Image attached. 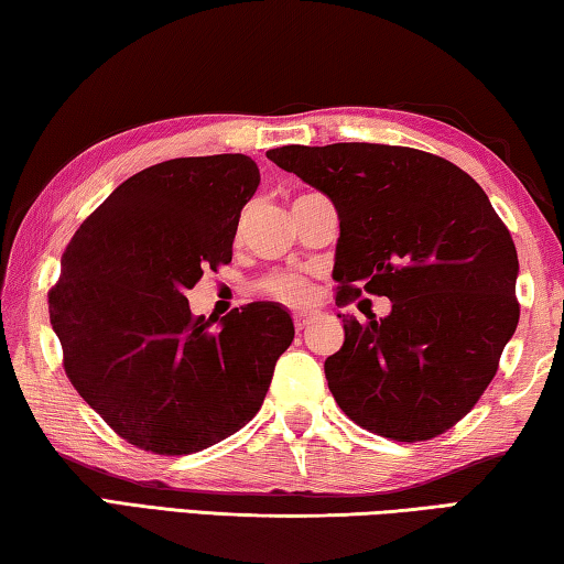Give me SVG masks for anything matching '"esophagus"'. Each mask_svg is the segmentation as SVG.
<instances>
[{
  "label": "esophagus",
  "mask_w": 564,
  "mask_h": 564,
  "mask_svg": "<svg viewBox=\"0 0 564 564\" xmlns=\"http://www.w3.org/2000/svg\"><path fill=\"white\" fill-rule=\"evenodd\" d=\"M311 321H313V313H308V311H305V313H295V316H293V326H295V330H305V328L311 326Z\"/></svg>",
  "instance_id": "34e87169"
}]
</instances>
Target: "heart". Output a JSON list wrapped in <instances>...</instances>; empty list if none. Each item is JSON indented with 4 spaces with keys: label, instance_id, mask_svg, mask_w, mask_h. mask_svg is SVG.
<instances>
[{
    "label": "heart",
    "instance_id": "heart-1",
    "mask_svg": "<svg viewBox=\"0 0 564 564\" xmlns=\"http://www.w3.org/2000/svg\"><path fill=\"white\" fill-rule=\"evenodd\" d=\"M259 291L283 305H305L313 299V285L299 273H271L259 283Z\"/></svg>",
    "mask_w": 564,
    "mask_h": 564
}]
</instances>
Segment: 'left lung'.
I'll list each match as a JSON object with an SVG mask.
<instances>
[{
  "instance_id": "obj_1",
  "label": "left lung",
  "mask_w": 564,
  "mask_h": 564,
  "mask_svg": "<svg viewBox=\"0 0 564 564\" xmlns=\"http://www.w3.org/2000/svg\"><path fill=\"white\" fill-rule=\"evenodd\" d=\"M275 166L336 206L338 305L388 295V318L343 316L328 388L352 423L398 443L433 441L498 373L520 321L518 251L490 198L460 166L388 144L281 147Z\"/></svg>"
}]
</instances>
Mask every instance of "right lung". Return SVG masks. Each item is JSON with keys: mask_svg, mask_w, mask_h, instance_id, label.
Masks as SVG:
<instances>
[{"mask_svg": "<svg viewBox=\"0 0 564 564\" xmlns=\"http://www.w3.org/2000/svg\"><path fill=\"white\" fill-rule=\"evenodd\" d=\"M259 181L243 154L161 161L113 188L62 256L50 318L66 378L141 451L188 455L241 431L291 346L281 305L248 303L214 330L186 301L231 263Z\"/></svg>", "mask_w": 564, "mask_h": 564, "instance_id": "obj_1", "label": "right lung"}]
</instances>
